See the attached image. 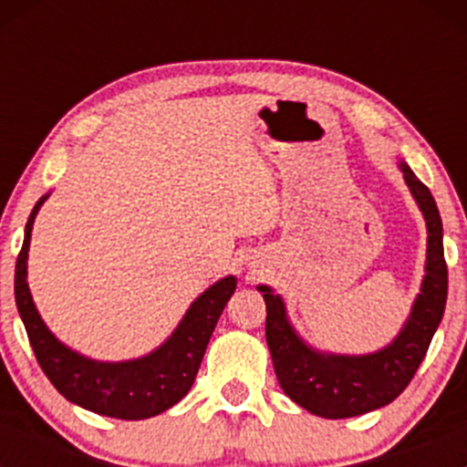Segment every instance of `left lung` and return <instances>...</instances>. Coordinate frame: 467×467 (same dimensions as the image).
Masks as SVG:
<instances>
[{
  "label": "left lung",
  "instance_id": "left-lung-1",
  "mask_svg": "<svg viewBox=\"0 0 467 467\" xmlns=\"http://www.w3.org/2000/svg\"><path fill=\"white\" fill-rule=\"evenodd\" d=\"M409 190L427 221V264L420 294L398 337L373 355H332L309 348L286 318L285 303L260 285L266 303V343L282 390L321 418H352L393 402L409 386L430 350L447 300L442 221L431 192L400 162Z\"/></svg>",
  "mask_w": 467,
  "mask_h": 467
}]
</instances>
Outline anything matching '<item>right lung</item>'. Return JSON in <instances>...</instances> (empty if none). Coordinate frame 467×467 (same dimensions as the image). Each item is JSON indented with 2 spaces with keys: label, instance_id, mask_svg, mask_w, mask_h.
<instances>
[{
  "label": "right lung",
  "instance_id": "add662e5",
  "mask_svg": "<svg viewBox=\"0 0 467 467\" xmlns=\"http://www.w3.org/2000/svg\"><path fill=\"white\" fill-rule=\"evenodd\" d=\"M49 194L33 207L25 228V244L16 264V303L36 359L63 398L88 411L119 420H144L181 402L194 384L205 348L225 303L237 289V277L214 282L192 303L171 337L146 357L130 361H94L69 350L49 332L33 305L26 260L33 221Z\"/></svg>",
  "mask_w": 467,
  "mask_h": 467
}]
</instances>
